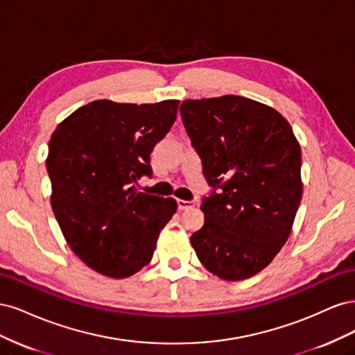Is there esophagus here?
Listing matches in <instances>:
<instances>
[{"label":"esophagus","instance_id":"1","mask_svg":"<svg viewBox=\"0 0 355 355\" xmlns=\"http://www.w3.org/2000/svg\"><path fill=\"white\" fill-rule=\"evenodd\" d=\"M178 207L179 210H188L196 207V202L194 201H185V200H178Z\"/></svg>","mask_w":355,"mask_h":355}]
</instances>
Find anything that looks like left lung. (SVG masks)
<instances>
[{"label":"left lung","instance_id":"obj_1","mask_svg":"<svg viewBox=\"0 0 355 355\" xmlns=\"http://www.w3.org/2000/svg\"><path fill=\"white\" fill-rule=\"evenodd\" d=\"M182 121L209 185L191 244L207 271L240 282L261 272L287 241L302 198L300 146L274 108L227 94L184 101Z\"/></svg>","mask_w":355,"mask_h":355}]
</instances>
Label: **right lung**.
<instances>
[{
	"instance_id": "obj_1",
	"label": "right lung",
	"mask_w": 355,
	"mask_h": 355,
	"mask_svg": "<svg viewBox=\"0 0 355 355\" xmlns=\"http://www.w3.org/2000/svg\"><path fill=\"white\" fill-rule=\"evenodd\" d=\"M179 101H94L67 116L49 142L51 209L63 237L96 272L125 278L153 259L175 198L137 191L149 154L173 125Z\"/></svg>"
}]
</instances>
